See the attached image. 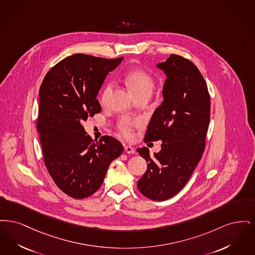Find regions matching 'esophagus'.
I'll list each match as a JSON object with an SVG mask.
<instances>
[{
    "mask_svg": "<svg viewBox=\"0 0 255 255\" xmlns=\"http://www.w3.org/2000/svg\"><path fill=\"white\" fill-rule=\"evenodd\" d=\"M125 151L128 153V154H133L135 153V149L134 147L131 145H125Z\"/></svg>",
    "mask_w": 255,
    "mask_h": 255,
    "instance_id": "1",
    "label": "esophagus"
}]
</instances>
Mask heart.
Masks as SVG:
<instances>
[{
  "mask_svg": "<svg viewBox=\"0 0 255 255\" xmlns=\"http://www.w3.org/2000/svg\"><path fill=\"white\" fill-rule=\"evenodd\" d=\"M127 83L131 89L135 97L142 94L151 95L155 86V82L152 76L142 69H135L130 73H128V75L127 76ZM111 88H112L111 83L107 84V86L105 87V89L102 92V97H101L102 102H105L107 100L108 96L111 93ZM140 125H141L140 119H135V118L126 116V117H123L119 123V128L123 133V135L129 138L132 135L133 128H137Z\"/></svg>",
  "mask_w": 255,
  "mask_h": 255,
  "instance_id": "b5f03b06",
  "label": "heart"
}]
</instances>
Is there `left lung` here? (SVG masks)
<instances>
[{
	"label": "left lung",
	"instance_id": "left-lung-1",
	"mask_svg": "<svg viewBox=\"0 0 255 255\" xmlns=\"http://www.w3.org/2000/svg\"><path fill=\"white\" fill-rule=\"evenodd\" d=\"M166 79L164 101L152 114L144 142L161 140V150L149 155L137 148L147 169L137 183L148 199H169L185 187L202 158L211 118V98L199 69L188 59L171 54L157 65Z\"/></svg>",
	"mask_w": 255,
	"mask_h": 255
}]
</instances>
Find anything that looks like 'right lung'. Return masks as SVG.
Wrapping results in <instances>:
<instances>
[{
  "label": "right lung",
  "mask_w": 255,
  "mask_h": 255,
  "mask_svg": "<svg viewBox=\"0 0 255 255\" xmlns=\"http://www.w3.org/2000/svg\"><path fill=\"white\" fill-rule=\"evenodd\" d=\"M123 59L69 56L46 73L41 85L37 130L44 164L57 187L72 198L95 193L111 162L124 151L117 139L102 136L93 141L82 126L101 112L97 94Z\"/></svg>",
  "instance_id": "obj_1"
}]
</instances>
